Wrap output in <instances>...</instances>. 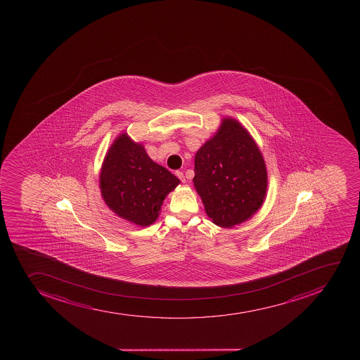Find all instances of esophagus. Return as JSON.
Here are the masks:
<instances>
[{
  "label": "esophagus",
  "mask_w": 360,
  "mask_h": 360,
  "mask_svg": "<svg viewBox=\"0 0 360 360\" xmlns=\"http://www.w3.org/2000/svg\"><path fill=\"white\" fill-rule=\"evenodd\" d=\"M176 176H177L181 181H182L183 183L186 182V176H184V174H183L182 171H176Z\"/></svg>",
  "instance_id": "1"
}]
</instances>
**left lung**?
Listing matches in <instances>:
<instances>
[{
    "label": "left lung",
    "mask_w": 360,
    "mask_h": 360,
    "mask_svg": "<svg viewBox=\"0 0 360 360\" xmlns=\"http://www.w3.org/2000/svg\"><path fill=\"white\" fill-rule=\"evenodd\" d=\"M193 186L207 217L221 228L242 224L263 205L265 160L252 136L235 118H223L197 151Z\"/></svg>",
    "instance_id": "8db88e82"
}]
</instances>
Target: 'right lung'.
Wrapping results in <instances>:
<instances>
[{"instance_id":"obj_1","label":"right lung","mask_w":360,"mask_h":360,"mask_svg":"<svg viewBox=\"0 0 360 360\" xmlns=\"http://www.w3.org/2000/svg\"><path fill=\"white\" fill-rule=\"evenodd\" d=\"M179 183L127 132L116 137L101 167L104 203L118 217L143 228L156 221L163 200Z\"/></svg>"}]
</instances>
